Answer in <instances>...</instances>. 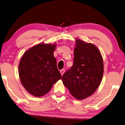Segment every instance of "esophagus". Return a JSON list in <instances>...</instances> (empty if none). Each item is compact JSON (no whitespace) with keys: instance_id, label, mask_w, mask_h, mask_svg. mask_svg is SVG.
Wrapping results in <instances>:
<instances>
[{"instance_id":"1","label":"esophagus","mask_w":125,"mask_h":125,"mask_svg":"<svg viewBox=\"0 0 125 125\" xmlns=\"http://www.w3.org/2000/svg\"><path fill=\"white\" fill-rule=\"evenodd\" d=\"M64 72H65V69H61V70H60V73H61V74L62 75L63 74H64Z\"/></svg>"}]
</instances>
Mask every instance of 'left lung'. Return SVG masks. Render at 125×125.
I'll list each match as a JSON object with an SVG mask.
<instances>
[{
    "label": "left lung",
    "instance_id": "8db88e82",
    "mask_svg": "<svg viewBox=\"0 0 125 125\" xmlns=\"http://www.w3.org/2000/svg\"><path fill=\"white\" fill-rule=\"evenodd\" d=\"M74 62L63 74L62 81L70 93L78 100L93 95L98 88L104 73L100 51L93 44L75 40Z\"/></svg>",
    "mask_w": 125,
    "mask_h": 125
}]
</instances>
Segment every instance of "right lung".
<instances>
[{
	"instance_id": "1",
	"label": "right lung",
	"mask_w": 125,
	"mask_h": 125,
	"mask_svg": "<svg viewBox=\"0 0 125 125\" xmlns=\"http://www.w3.org/2000/svg\"><path fill=\"white\" fill-rule=\"evenodd\" d=\"M56 44L41 43L26 51L19 65V77L25 90L31 95H46L61 78L53 56Z\"/></svg>"
}]
</instances>
